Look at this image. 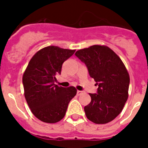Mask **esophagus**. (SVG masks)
Segmentation results:
<instances>
[{"instance_id":"esophagus-1","label":"esophagus","mask_w":148,"mask_h":148,"mask_svg":"<svg viewBox=\"0 0 148 148\" xmlns=\"http://www.w3.org/2000/svg\"><path fill=\"white\" fill-rule=\"evenodd\" d=\"M83 93H84L83 91H80V90H78V91H77V95H81Z\"/></svg>"}]
</instances>
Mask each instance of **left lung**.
<instances>
[{"label": "left lung", "mask_w": 148, "mask_h": 148, "mask_svg": "<svg viewBox=\"0 0 148 148\" xmlns=\"http://www.w3.org/2000/svg\"><path fill=\"white\" fill-rule=\"evenodd\" d=\"M75 56L84 63L98 86L90 93L91 101L84 107L89 120L95 124L113 121L122 110L128 98L130 76L121 58L106 46L93 45L79 49Z\"/></svg>", "instance_id": "8db88e82"}]
</instances>
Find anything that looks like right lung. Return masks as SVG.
Listing matches in <instances>:
<instances>
[{
	"mask_svg": "<svg viewBox=\"0 0 148 148\" xmlns=\"http://www.w3.org/2000/svg\"><path fill=\"white\" fill-rule=\"evenodd\" d=\"M75 50L49 46L35 53L23 75L24 96L36 118L46 123H56L66 114L68 104L75 95L74 87L55 84L63 63Z\"/></svg>",
	"mask_w": 148,
	"mask_h": 148,
	"instance_id": "add662e5",
	"label": "right lung"
}]
</instances>
